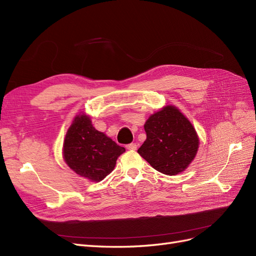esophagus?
Wrapping results in <instances>:
<instances>
[{"instance_id":"esophagus-1","label":"esophagus","mask_w":256,"mask_h":256,"mask_svg":"<svg viewBox=\"0 0 256 256\" xmlns=\"http://www.w3.org/2000/svg\"><path fill=\"white\" fill-rule=\"evenodd\" d=\"M126 147H127V150H136V143H130Z\"/></svg>"}]
</instances>
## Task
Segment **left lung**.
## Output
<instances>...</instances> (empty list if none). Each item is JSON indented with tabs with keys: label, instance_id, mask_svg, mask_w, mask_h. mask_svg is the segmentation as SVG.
<instances>
[{
	"label": "left lung",
	"instance_id": "8db88e82",
	"mask_svg": "<svg viewBox=\"0 0 256 256\" xmlns=\"http://www.w3.org/2000/svg\"><path fill=\"white\" fill-rule=\"evenodd\" d=\"M144 129L146 140L138 152L158 172L180 174L194 159L198 136L189 120L174 106L150 115Z\"/></svg>",
	"mask_w": 256,
	"mask_h": 256
}]
</instances>
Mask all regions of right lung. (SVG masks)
<instances>
[{
    "mask_svg": "<svg viewBox=\"0 0 256 256\" xmlns=\"http://www.w3.org/2000/svg\"><path fill=\"white\" fill-rule=\"evenodd\" d=\"M125 148L96 130L85 114L76 115L64 140V160L76 174L92 182L109 175Z\"/></svg>",
    "mask_w": 256,
    "mask_h": 256,
    "instance_id": "add662e5",
    "label": "right lung"
}]
</instances>
